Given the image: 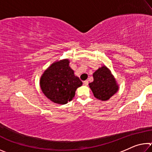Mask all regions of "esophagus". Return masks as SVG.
I'll return each mask as SVG.
<instances>
[{"mask_svg": "<svg viewBox=\"0 0 152 152\" xmlns=\"http://www.w3.org/2000/svg\"><path fill=\"white\" fill-rule=\"evenodd\" d=\"M83 84H84V85H85V86H88V80H85V81H84Z\"/></svg>", "mask_w": 152, "mask_h": 152, "instance_id": "34e87169", "label": "esophagus"}]
</instances>
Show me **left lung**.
<instances>
[{"label": "left lung", "mask_w": 152, "mask_h": 152, "mask_svg": "<svg viewBox=\"0 0 152 152\" xmlns=\"http://www.w3.org/2000/svg\"><path fill=\"white\" fill-rule=\"evenodd\" d=\"M93 78L94 81L89 84V86L94 97L100 101H108L119 91L116 79L106 66L95 71Z\"/></svg>", "instance_id": "1"}]
</instances>
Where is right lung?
<instances>
[{"label": "right lung", "mask_w": 152, "mask_h": 152, "mask_svg": "<svg viewBox=\"0 0 152 152\" xmlns=\"http://www.w3.org/2000/svg\"><path fill=\"white\" fill-rule=\"evenodd\" d=\"M68 59L51 64L41 76L39 84L45 96L55 103L65 104L71 101L82 82L70 66Z\"/></svg>", "instance_id": "obj_1"}]
</instances>
